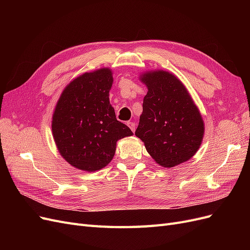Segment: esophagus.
Here are the masks:
<instances>
[{
  "instance_id": "obj_1",
  "label": "esophagus",
  "mask_w": 250,
  "mask_h": 250,
  "mask_svg": "<svg viewBox=\"0 0 250 250\" xmlns=\"http://www.w3.org/2000/svg\"><path fill=\"white\" fill-rule=\"evenodd\" d=\"M127 125H128V127L130 128L132 132H134V131H135V124H134V123H132V122H128V123H127Z\"/></svg>"
}]
</instances>
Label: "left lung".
Segmentation results:
<instances>
[{"label":"left lung","mask_w":250,"mask_h":250,"mask_svg":"<svg viewBox=\"0 0 250 250\" xmlns=\"http://www.w3.org/2000/svg\"><path fill=\"white\" fill-rule=\"evenodd\" d=\"M140 80L148 92L135 135L162 167L188 161L204 135L202 116L188 90L175 75L163 70L143 73Z\"/></svg>","instance_id":"1"}]
</instances>
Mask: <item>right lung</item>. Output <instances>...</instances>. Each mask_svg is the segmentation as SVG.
I'll return each mask as SVG.
<instances>
[{
  "label": "right lung",
  "instance_id": "right-lung-1",
  "mask_svg": "<svg viewBox=\"0 0 250 250\" xmlns=\"http://www.w3.org/2000/svg\"><path fill=\"white\" fill-rule=\"evenodd\" d=\"M113 77L109 67L72 80L60 95L52 117L58 152L73 167L86 172L111 162L117 142L130 137V128L117 120L109 102Z\"/></svg>",
  "mask_w": 250,
  "mask_h": 250
}]
</instances>
